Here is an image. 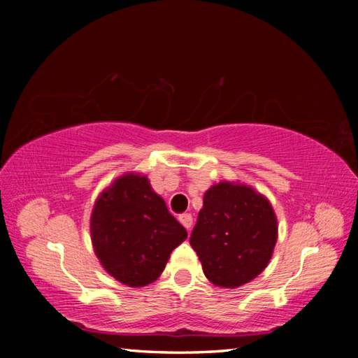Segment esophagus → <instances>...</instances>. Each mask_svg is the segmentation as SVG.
<instances>
[{
	"label": "esophagus",
	"mask_w": 358,
	"mask_h": 358,
	"mask_svg": "<svg viewBox=\"0 0 358 358\" xmlns=\"http://www.w3.org/2000/svg\"><path fill=\"white\" fill-rule=\"evenodd\" d=\"M178 221L183 224L187 232H189L191 227H192V216L189 213H183V215L178 216Z\"/></svg>",
	"instance_id": "1"
}]
</instances>
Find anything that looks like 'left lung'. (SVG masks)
<instances>
[{"label":"left lung","instance_id":"1","mask_svg":"<svg viewBox=\"0 0 358 358\" xmlns=\"http://www.w3.org/2000/svg\"><path fill=\"white\" fill-rule=\"evenodd\" d=\"M278 238L270 202L246 185L221 181L203 194L189 243L215 286L234 289L268 265Z\"/></svg>","mask_w":358,"mask_h":358}]
</instances>
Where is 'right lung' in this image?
I'll return each mask as SVG.
<instances>
[{
    "mask_svg": "<svg viewBox=\"0 0 358 358\" xmlns=\"http://www.w3.org/2000/svg\"><path fill=\"white\" fill-rule=\"evenodd\" d=\"M92 241L106 271L129 287L156 281L187 237L145 175L126 173L102 191L92 213Z\"/></svg>",
    "mask_w": 358,
    "mask_h": 358,
    "instance_id": "obj_1",
    "label": "right lung"
}]
</instances>
